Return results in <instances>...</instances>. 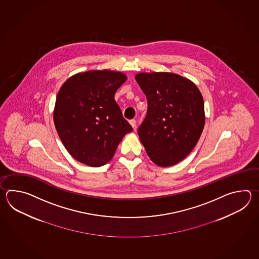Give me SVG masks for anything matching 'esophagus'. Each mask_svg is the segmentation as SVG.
Segmentation results:
<instances>
[{"label":"esophagus","instance_id":"1","mask_svg":"<svg viewBox=\"0 0 259 259\" xmlns=\"http://www.w3.org/2000/svg\"><path fill=\"white\" fill-rule=\"evenodd\" d=\"M130 124L132 125V127L135 130L136 128V120L135 119H132V120H130Z\"/></svg>","mask_w":259,"mask_h":259}]
</instances>
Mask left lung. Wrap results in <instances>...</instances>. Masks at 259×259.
Returning a JSON list of instances; mask_svg holds the SVG:
<instances>
[{"instance_id":"1","label":"left lung","mask_w":259,"mask_h":259,"mask_svg":"<svg viewBox=\"0 0 259 259\" xmlns=\"http://www.w3.org/2000/svg\"><path fill=\"white\" fill-rule=\"evenodd\" d=\"M135 79L148 102L138 135L159 166L178 164L198 143L205 122L204 99L187 77L170 72H141Z\"/></svg>"}]
</instances>
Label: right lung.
I'll use <instances>...</instances> for the list:
<instances>
[{
    "mask_svg": "<svg viewBox=\"0 0 259 259\" xmlns=\"http://www.w3.org/2000/svg\"><path fill=\"white\" fill-rule=\"evenodd\" d=\"M127 76L114 70H89L68 77L56 96L54 122L67 152L89 165L110 161L132 127L114 95Z\"/></svg>",
    "mask_w": 259,
    "mask_h": 259,
    "instance_id": "right-lung-1",
    "label": "right lung"
}]
</instances>
